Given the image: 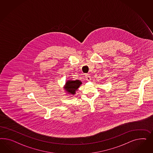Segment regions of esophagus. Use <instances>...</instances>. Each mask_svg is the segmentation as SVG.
Wrapping results in <instances>:
<instances>
[{
    "label": "esophagus",
    "mask_w": 153,
    "mask_h": 153,
    "mask_svg": "<svg viewBox=\"0 0 153 153\" xmlns=\"http://www.w3.org/2000/svg\"><path fill=\"white\" fill-rule=\"evenodd\" d=\"M85 77H86V79L88 81H90L91 80V77L88 74H86L85 75Z\"/></svg>",
    "instance_id": "34e87169"
}]
</instances>
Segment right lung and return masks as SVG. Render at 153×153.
<instances>
[{"mask_svg": "<svg viewBox=\"0 0 153 153\" xmlns=\"http://www.w3.org/2000/svg\"><path fill=\"white\" fill-rule=\"evenodd\" d=\"M81 83L82 82L79 80H68L65 83V90H67L68 93L74 95Z\"/></svg>", "mask_w": 153, "mask_h": 153, "instance_id": "obj_1", "label": "right lung"}]
</instances>
